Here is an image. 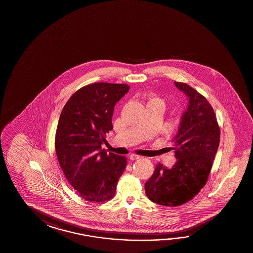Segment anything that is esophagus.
Instances as JSON below:
<instances>
[{
  "instance_id": "1",
  "label": "esophagus",
  "mask_w": 253,
  "mask_h": 253,
  "mask_svg": "<svg viewBox=\"0 0 253 253\" xmlns=\"http://www.w3.org/2000/svg\"><path fill=\"white\" fill-rule=\"evenodd\" d=\"M142 157L140 156H138V155H135V154H132V155H130L129 159L131 160H136V159H141Z\"/></svg>"
}]
</instances>
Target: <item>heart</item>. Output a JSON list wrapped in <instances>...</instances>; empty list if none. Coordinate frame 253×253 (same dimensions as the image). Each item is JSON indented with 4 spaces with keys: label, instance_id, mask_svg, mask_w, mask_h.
Wrapping results in <instances>:
<instances>
[{
    "label": "heart",
    "instance_id": "b5f03b06",
    "mask_svg": "<svg viewBox=\"0 0 253 253\" xmlns=\"http://www.w3.org/2000/svg\"><path fill=\"white\" fill-rule=\"evenodd\" d=\"M156 99H158V98H156ZM158 100H160V99H158ZM161 101V100H160Z\"/></svg>",
    "mask_w": 253,
    "mask_h": 253
}]
</instances>
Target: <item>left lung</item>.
<instances>
[{
	"instance_id": "1",
	"label": "left lung",
	"mask_w": 253,
	"mask_h": 253,
	"mask_svg": "<svg viewBox=\"0 0 253 253\" xmlns=\"http://www.w3.org/2000/svg\"><path fill=\"white\" fill-rule=\"evenodd\" d=\"M175 84L188 97V108L171 147L177 160L171 169L157 165L145 185L149 200L168 207L187 203L205 186L220 138L215 112L205 96L186 83Z\"/></svg>"
}]
</instances>
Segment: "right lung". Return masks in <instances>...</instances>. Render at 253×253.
Masks as SVG:
<instances>
[{
  "label": "right lung",
  "instance_id": "1",
  "mask_svg": "<svg viewBox=\"0 0 253 253\" xmlns=\"http://www.w3.org/2000/svg\"><path fill=\"white\" fill-rule=\"evenodd\" d=\"M129 90L126 84L94 83L72 94L61 112L55 133L59 164L84 200L103 203L114 198L127 160L101 145L113 129L114 107Z\"/></svg>",
  "mask_w": 253,
  "mask_h": 253
}]
</instances>
